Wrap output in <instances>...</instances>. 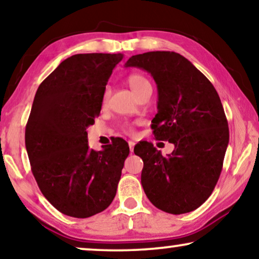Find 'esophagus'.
<instances>
[{"instance_id":"34e87169","label":"esophagus","mask_w":259,"mask_h":259,"mask_svg":"<svg viewBox=\"0 0 259 259\" xmlns=\"http://www.w3.org/2000/svg\"><path fill=\"white\" fill-rule=\"evenodd\" d=\"M134 141H128V146H130V151H131V153H132L133 152V150H134Z\"/></svg>"}]
</instances>
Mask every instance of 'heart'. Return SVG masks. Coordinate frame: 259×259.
I'll return each mask as SVG.
<instances>
[{"instance_id":"obj_1","label":"heart","mask_w":259,"mask_h":259,"mask_svg":"<svg viewBox=\"0 0 259 259\" xmlns=\"http://www.w3.org/2000/svg\"><path fill=\"white\" fill-rule=\"evenodd\" d=\"M127 83H128L131 90L134 92V94L136 95L139 94L144 88L151 86L150 81H148L144 75H141V74H131V75L127 77ZM107 99H108V91H106L104 93V101L107 100ZM123 128H125V131H127V132H131L130 127L125 126Z\"/></svg>"}]
</instances>
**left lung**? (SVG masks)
<instances>
[{"label":"left lung","mask_w":259,"mask_h":259,"mask_svg":"<svg viewBox=\"0 0 259 259\" xmlns=\"http://www.w3.org/2000/svg\"><path fill=\"white\" fill-rule=\"evenodd\" d=\"M125 66L153 76L158 113L151 127L155 139L175 144L167 157L151 143L134 148L144 161L145 193L167 213L196 210L218 182L229 144L228 120L217 91L200 70L175 52L133 55Z\"/></svg>","instance_id":"left-lung-1"}]
</instances>
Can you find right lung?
<instances>
[{"instance_id":"right-lung-1","label":"right lung","mask_w":259,"mask_h":259,"mask_svg":"<svg viewBox=\"0 0 259 259\" xmlns=\"http://www.w3.org/2000/svg\"><path fill=\"white\" fill-rule=\"evenodd\" d=\"M122 54H76L38 86L26 126V148L41 192L61 213L88 218L114 199L128 144L115 138L88 146L87 127L100 114L106 84Z\"/></svg>"}]
</instances>
